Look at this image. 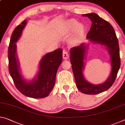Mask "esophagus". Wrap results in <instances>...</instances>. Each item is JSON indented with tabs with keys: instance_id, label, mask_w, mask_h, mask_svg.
Returning <instances> with one entry per match:
<instances>
[{
	"instance_id": "34e87169",
	"label": "esophagus",
	"mask_w": 125,
	"mask_h": 125,
	"mask_svg": "<svg viewBox=\"0 0 125 125\" xmlns=\"http://www.w3.org/2000/svg\"><path fill=\"white\" fill-rule=\"evenodd\" d=\"M70 57V54L69 53V52H68L67 51H64L63 53V58L64 60H68Z\"/></svg>"
}]
</instances>
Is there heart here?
Wrapping results in <instances>:
<instances>
[{
    "label": "heart",
    "instance_id": "heart-1",
    "mask_svg": "<svg viewBox=\"0 0 125 125\" xmlns=\"http://www.w3.org/2000/svg\"><path fill=\"white\" fill-rule=\"evenodd\" d=\"M67 26L69 31H73L76 29L77 33L78 35H81L83 32V29L81 26L78 25V23L74 20H69L67 22Z\"/></svg>",
    "mask_w": 125,
    "mask_h": 125
}]
</instances>
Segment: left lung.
<instances>
[{
    "instance_id": "1",
    "label": "left lung",
    "mask_w": 125,
    "mask_h": 125,
    "mask_svg": "<svg viewBox=\"0 0 125 125\" xmlns=\"http://www.w3.org/2000/svg\"><path fill=\"white\" fill-rule=\"evenodd\" d=\"M92 21L86 38L90 41L106 46L110 55L111 73L104 83L93 85L85 80L83 75L84 60L86 47L84 43L71 48L70 60L74 75L75 84L80 92L86 94L94 95L108 90L114 84L119 70L120 62V50L118 39L115 30L110 23L95 13L82 15Z\"/></svg>"
}]
</instances>
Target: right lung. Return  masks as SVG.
I'll list each match as a JSON object with an SVG mask.
<instances>
[{
	"label": "right lung",
	"mask_w": 125,
	"mask_h": 125,
	"mask_svg": "<svg viewBox=\"0 0 125 125\" xmlns=\"http://www.w3.org/2000/svg\"><path fill=\"white\" fill-rule=\"evenodd\" d=\"M24 20L16 26L12 33L8 47L9 71L15 85L24 95L35 99L49 95L56 83L57 71L62 61L63 50L58 48L43 56L40 62L39 73L33 81L27 83L23 79L19 70L16 57V44L26 24Z\"/></svg>",
	"instance_id": "add662e5"
}]
</instances>
